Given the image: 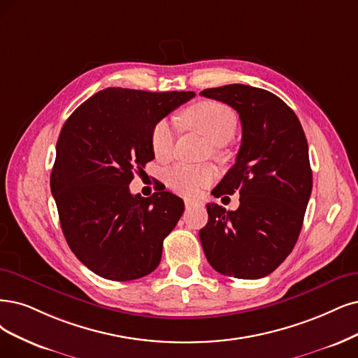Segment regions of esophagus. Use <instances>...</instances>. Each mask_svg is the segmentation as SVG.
Segmentation results:
<instances>
[{"label": "esophagus", "instance_id": "34e87169", "mask_svg": "<svg viewBox=\"0 0 358 358\" xmlns=\"http://www.w3.org/2000/svg\"><path fill=\"white\" fill-rule=\"evenodd\" d=\"M184 205H186V208H193V206H203V201L201 199H186L184 201Z\"/></svg>", "mask_w": 358, "mask_h": 358}]
</instances>
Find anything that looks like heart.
I'll use <instances>...</instances> for the list:
<instances>
[{
    "label": "heart",
    "instance_id": "obj_1",
    "mask_svg": "<svg viewBox=\"0 0 358 358\" xmlns=\"http://www.w3.org/2000/svg\"><path fill=\"white\" fill-rule=\"evenodd\" d=\"M182 122L214 144L227 143L236 132L237 116L229 106L218 101H199L182 113ZM152 150L159 161H166L174 148V128L166 119L159 121L150 134ZM217 177V169L209 165L176 164L165 171V181L171 190L192 196L209 186Z\"/></svg>",
    "mask_w": 358,
    "mask_h": 358
}]
</instances>
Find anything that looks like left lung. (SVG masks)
I'll return each instance as SVG.
<instances>
[{
  "label": "left lung",
  "mask_w": 358,
  "mask_h": 358,
  "mask_svg": "<svg viewBox=\"0 0 358 358\" xmlns=\"http://www.w3.org/2000/svg\"><path fill=\"white\" fill-rule=\"evenodd\" d=\"M201 96L231 106L242 122L236 164L213 192L215 197L239 192L241 205L236 210L206 205L203 252L224 275L261 279L298 241L313 189L308 143L295 112L267 90L231 84Z\"/></svg>",
  "instance_id": "left-lung-1"
}]
</instances>
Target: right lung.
<instances>
[{
  "label": "right lung",
  "mask_w": 358,
  "mask_h": 358,
  "mask_svg": "<svg viewBox=\"0 0 358 358\" xmlns=\"http://www.w3.org/2000/svg\"><path fill=\"white\" fill-rule=\"evenodd\" d=\"M193 97V91L106 88L60 131L50 177L60 226L76 258L103 279L136 280L161 262L184 202L165 190L131 194L129 182L155 159L153 127Z\"/></svg>",
  "instance_id": "right-lung-1"
}]
</instances>
